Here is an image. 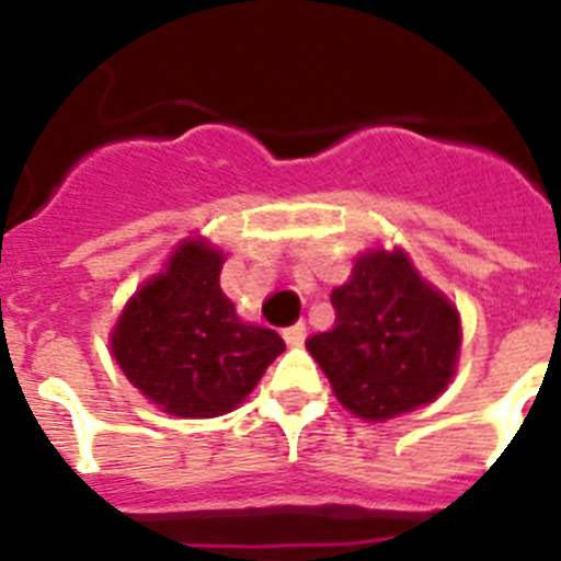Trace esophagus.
Listing matches in <instances>:
<instances>
[{"mask_svg":"<svg viewBox=\"0 0 561 561\" xmlns=\"http://www.w3.org/2000/svg\"><path fill=\"white\" fill-rule=\"evenodd\" d=\"M284 340H286V345H291V348H297V345H304V340H306V323L289 325V329L284 331Z\"/></svg>","mask_w":561,"mask_h":561,"instance_id":"1","label":"esophagus"}]
</instances>
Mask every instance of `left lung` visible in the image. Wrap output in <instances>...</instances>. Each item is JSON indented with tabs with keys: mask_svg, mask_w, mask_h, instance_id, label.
<instances>
[{
	"mask_svg": "<svg viewBox=\"0 0 561 561\" xmlns=\"http://www.w3.org/2000/svg\"><path fill=\"white\" fill-rule=\"evenodd\" d=\"M334 325L306 340L342 408L385 421L424 408L455 376L460 320L401 250L368 252L331 291Z\"/></svg>",
	"mask_w": 561,
	"mask_h": 561,
	"instance_id": "8db88e82",
	"label": "left lung"
}]
</instances>
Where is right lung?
<instances>
[{
  "mask_svg": "<svg viewBox=\"0 0 561 561\" xmlns=\"http://www.w3.org/2000/svg\"><path fill=\"white\" fill-rule=\"evenodd\" d=\"M221 264L219 250L185 241L128 300L112 334L128 381L182 419L230 413L286 351L275 331L238 320L219 286Z\"/></svg>",
  "mask_w": 561,
  "mask_h": 561,
  "instance_id": "obj_1",
  "label": "right lung"
}]
</instances>
